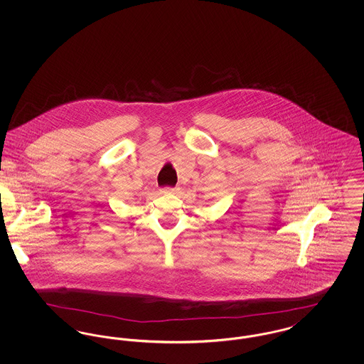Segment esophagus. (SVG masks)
I'll return each instance as SVG.
<instances>
[{"mask_svg":"<svg viewBox=\"0 0 364 364\" xmlns=\"http://www.w3.org/2000/svg\"><path fill=\"white\" fill-rule=\"evenodd\" d=\"M176 191H177V188H174V187H165V188H162L164 193H174Z\"/></svg>","mask_w":364,"mask_h":364,"instance_id":"esophagus-1","label":"esophagus"}]
</instances>
